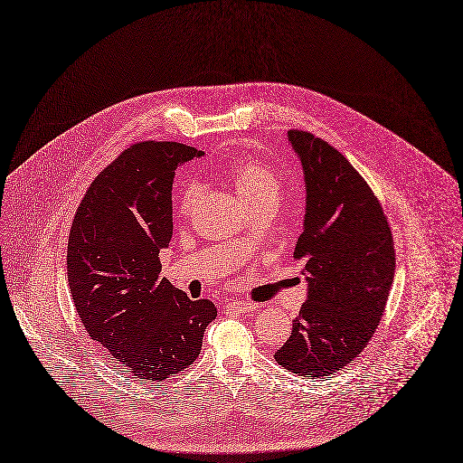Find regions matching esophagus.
<instances>
[{
    "label": "esophagus",
    "instance_id": "obj_1",
    "mask_svg": "<svg viewBox=\"0 0 463 463\" xmlns=\"http://www.w3.org/2000/svg\"><path fill=\"white\" fill-rule=\"evenodd\" d=\"M226 309L230 313H248V311H254L256 304L252 302H244V300H232L226 304Z\"/></svg>",
    "mask_w": 463,
    "mask_h": 463
}]
</instances>
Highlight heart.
<instances>
[{
	"label": "heart",
	"instance_id": "b5f03b06",
	"mask_svg": "<svg viewBox=\"0 0 463 463\" xmlns=\"http://www.w3.org/2000/svg\"><path fill=\"white\" fill-rule=\"evenodd\" d=\"M222 172L232 182L235 194L246 205L267 194H276V196L279 194L278 174L261 161H256V159L230 161L222 166ZM196 200H198V187L187 185L180 191V194H177L175 207L182 215H187V213L194 207Z\"/></svg>",
	"mask_w": 463,
	"mask_h": 463
}]
</instances>
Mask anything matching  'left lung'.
Masks as SVG:
<instances>
[{
	"instance_id": "1",
	"label": "left lung",
	"mask_w": 463,
	"mask_h": 463,
	"mask_svg": "<svg viewBox=\"0 0 463 463\" xmlns=\"http://www.w3.org/2000/svg\"><path fill=\"white\" fill-rule=\"evenodd\" d=\"M288 140L306 182L295 258L306 261L307 297L274 360L298 376L321 378L358 358L378 328L395 248L378 198L346 157L307 131L291 129Z\"/></svg>"
}]
</instances>
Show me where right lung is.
I'll return each instance as SVG.
<instances>
[{
	"instance_id": "1",
	"label": "right lung",
	"mask_w": 463,
	"mask_h": 463,
	"mask_svg": "<svg viewBox=\"0 0 463 463\" xmlns=\"http://www.w3.org/2000/svg\"><path fill=\"white\" fill-rule=\"evenodd\" d=\"M203 156L145 140L98 174L68 237L66 274L89 335L137 378L163 382L193 365L217 307L161 278L172 237L174 170Z\"/></svg>"
}]
</instances>
